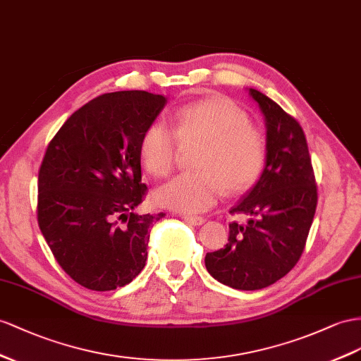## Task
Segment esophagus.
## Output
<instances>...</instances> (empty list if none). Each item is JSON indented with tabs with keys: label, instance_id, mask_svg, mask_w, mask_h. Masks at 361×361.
Returning <instances> with one entry per match:
<instances>
[{
	"label": "esophagus",
	"instance_id": "34e87169",
	"mask_svg": "<svg viewBox=\"0 0 361 361\" xmlns=\"http://www.w3.org/2000/svg\"><path fill=\"white\" fill-rule=\"evenodd\" d=\"M181 218H183L184 221H186V223L192 224V226H201V224H204V223H206V219L202 218V216H190V215H183Z\"/></svg>",
	"mask_w": 361,
	"mask_h": 361
}]
</instances>
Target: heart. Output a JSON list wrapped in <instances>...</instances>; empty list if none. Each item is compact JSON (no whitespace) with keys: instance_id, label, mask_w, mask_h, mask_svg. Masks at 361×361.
<instances>
[{"instance_id":"1","label":"heart","mask_w":361,"mask_h":361,"mask_svg":"<svg viewBox=\"0 0 361 361\" xmlns=\"http://www.w3.org/2000/svg\"><path fill=\"white\" fill-rule=\"evenodd\" d=\"M172 122L175 135L160 122L143 131L138 143L143 168L152 177H168L177 161L178 140L181 145L200 143L198 171L180 175L157 190V204L200 214L215 206L224 189L243 192L259 178L267 159L265 140L232 100L214 96L193 102L175 111Z\"/></svg>"}]
</instances>
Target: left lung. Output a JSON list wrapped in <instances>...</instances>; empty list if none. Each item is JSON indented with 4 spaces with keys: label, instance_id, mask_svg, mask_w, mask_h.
I'll list each match as a JSON object with an SVG mask.
<instances>
[{
    "label": "left lung",
    "instance_id": "left-lung-1",
    "mask_svg": "<svg viewBox=\"0 0 361 361\" xmlns=\"http://www.w3.org/2000/svg\"><path fill=\"white\" fill-rule=\"evenodd\" d=\"M267 126V161L255 186L230 214L252 216L228 224V243L206 255V269L235 290L253 291L277 282L300 259L317 207L308 143L298 120L250 88Z\"/></svg>",
    "mask_w": 361,
    "mask_h": 361
}]
</instances>
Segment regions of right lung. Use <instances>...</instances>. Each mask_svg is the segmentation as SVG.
I'll use <instances>...</instances> for the list:
<instances>
[{
  "label": "right lung",
  "instance_id": "obj_1",
  "mask_svg": "<svg viewBox=\"0 0 361 361\" xmlns=\"http://www.w3.org/2000/svg\"><path fill=\"white\" fill-rule=\"evenodd\" d=\"M166 97L106 92L90 100L51 138L38 175V224L54 259L94 291L125 286L143 270L151 227L138 143Z\"/></svg>",
  "mask_w": 361,
  "mask_h": 361
}]
</instances>
